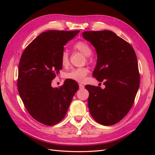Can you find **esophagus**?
Wrapping results in <instances>:
<instances>
[{
  "label": "esophagus",
  "instance_id": "obj_1",
  "mask_svg": "<svg viewBox=\"0 0 155 155\" xmlns=\"http://www.w3.org/2000/svg\"><path fill=\"white\" fill-rule=\"evenodd\" d=\"M79 88H81V89H83V88H84V86L83 84H79Z\"/></svg>",
  "mask_w": 155,
  "mask_h": 155
}]
</instances>
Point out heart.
Wrapping results in <instances>:
<instances>
[{
  "label": "heart",
  "mask_w": 155,
  "mask_h": 155,
  "mask_svg": "<svg viewBox=\"0 0 155 155\" xmlns=\"http://www.w3.org/2000/svg\"><path fill=\"white\" fill-rule=\"evenodd\" d=\"M73 48L78 51L81 52L86 57H89L92 53V49L87 42L85 41H78L73 45ZM61 62L63 67L67 66L69 62L68 53L67 51H63L61 54ZM88 70L87 68L82 67L72 69L67 73H66L65 77L68 79H71L77 82L82 83L85 77L88 74Z\"/></svg>",
  "instance_id": "b5f03b06"
}]
</instances>
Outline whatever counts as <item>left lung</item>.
<instances>
[{"label": "left lung", "instance_id": "8db88e82", "mask_svg": "<svg viewBox=\"0 0 155 155\" xmlns=\"http://www.w3.org/2000/svg\"><path fill=\"white\" fill-rule=\"evenodd\" d=\"M84 39L97 54L93 77L103 82L104 89L86 85L88 107L97 123L109 126L118 123L132 107L140 84L137 56L133 48L110 31H84Z\"/></svg>", "mask_w": 155, "mask_h": 155}]
</instances>
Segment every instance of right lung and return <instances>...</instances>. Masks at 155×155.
Segmentation results:
<instances>
[{"label": "right lung", "mask_w": 155, "mask_h": 155, "mask_svg": "<svg viewBox=\"0 0 155 155\" xmlns=\"http://www.w3.org/2000/svg\"><path fill=\"white\" fill-rule=\"evenodd\" d=\"M79 31H48L34 39L23 51L19 62L17 86L28 113L39 123L51 126L65 117L78 90L73 80H65L59 88L52 81L62 68L64 46Z\"/></svg>", "instance_id": "add662e5"}]
</instances>
